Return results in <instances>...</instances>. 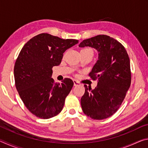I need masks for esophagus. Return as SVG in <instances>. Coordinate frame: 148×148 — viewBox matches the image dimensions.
I'll return each instance as SVG.
<instances>
[{
    "label": "esophagus",
    "mask_w": 148,
    "mask_h": 148,
    "mask_svg": "<svg viewBox=\"0 0 148 148\" xmlns=\"http://www.w3.org/2000/svg\"><path fill=\"white\" fill-rule=\"evenodd\" d=\"M73 82H74V86H80V85H81V84H80L79 82H77L76 80H75V79L73 80Z\"/></svg>",
    "instance_id": "esophagus-1"
}]
</instances>
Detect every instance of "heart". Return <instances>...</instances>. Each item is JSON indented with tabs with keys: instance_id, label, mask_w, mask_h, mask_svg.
<instances>
[{
	"instance_id": "b5f03b06",
	"label": "heart",
	"mask_w": 148,
	"mask_h": 148,
	"mask_svg": "<svg viewBox=\"0 0 148 148\" xmlns=\"http://www.w3.org/2000/svg\"><path fill=\"white\" fill-rule=\"evenodd\" d=\"M80 53H91L92 55V56H93V51H92L91 48H89V47H85V48H83L81 50Z\"/></svg>"
}]
</instances>
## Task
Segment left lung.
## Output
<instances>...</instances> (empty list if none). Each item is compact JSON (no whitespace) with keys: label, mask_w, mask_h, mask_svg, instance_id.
<instances>
[{"label":"left lung","mask_w":148,"mask_h":148,"mask_svg":"<svg viewBox=\"0 0 148 148\" xmlns=\"http://www.w3.org/2000/svg\"><path fill=\"white\" fill-rule=\"evenodd\" d=\"M93 47L99 53L98 61L89 74L98 83L94 89L84 85L82 108L92 119H104L117 111L131 86L130 59L124 46L107 35H97L79 45Z\"/></svg>","instance_id":"1"}]
</instances>
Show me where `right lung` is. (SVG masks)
I'll list each match as a JSON object with an SVG mask.
<instances>
[{"label":"right lung","mask_w":148,"mask_h":148,"mask_svg":"<svg viewBox=\"0 0 148 148\" xmlns=\"http://www.w3.org/2000/svg\"><path fill=\"white\" fill-rule=\"evenodd\" d=\"M77 43V40L42 33L21 49L14 66L15 84L20 98L34 116L49 119L61 112L74 82L65 78L61 84L55 83L52 68L60 64L67 49Z\"/></svg>","instance_id":"1"}]
</instances>
